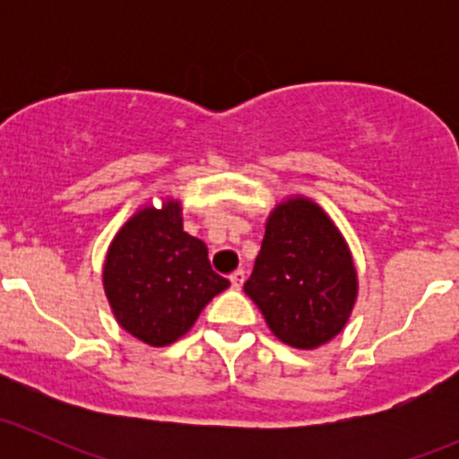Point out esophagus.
Instances as JSON below:
<instances>
[{"mask_svg":"<svg viewBox=\"0 0 459 459\" xmlns=\"http://www.w3.org/2000/svg\"><path fill=\"white\" fill-rule=\"evenodd\" d=\"M242 284H244V271H235L233 275H230V286H233V289H242Z\"/></svg>","mask_w":459,"mask_h":459,"instance_id":"34e87169","label":"esophagus"}]
</instances>
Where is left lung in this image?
<instances>
[{
    "label": "left lung",
    "instance_id": "8db88e82",
    "mask_svg": "<svg viewBox=\"0 0 459 459\" xmlns=\"http://www.w3.org/2000/svg\"><path fill=\"white\" fill-rule=\"evenodd\" d=\"M244 293L273 335L293 349L313 351L344 331L358 302V268L349 242L317 202L286 195L273 206Z\"/></svg>",
    "mask_w": 459,
    "mask_h": 459
}]
</instances>
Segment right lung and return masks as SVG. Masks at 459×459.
I'll use <instances>...</instances> for the list:
<instances>
[{
	"label": "right lung",
	"instance_id": "right-lung-1",
	"mask_svg": "<svg viewBox=\"0 0 459 459\" xmlns=\"http://www.w3.org/2000/svg\"><path fill=\"white\" fill-rule=\"evenodd\" d=\"M160 200V208L143 204L119 226L101 268L117 324L155 349L186 335L204 307L230 286L211 268L206 244L184 230L182 202Z\"/></svg>",
	"mask_w": 459,
	"mask_h": 459
}]
</instances>
